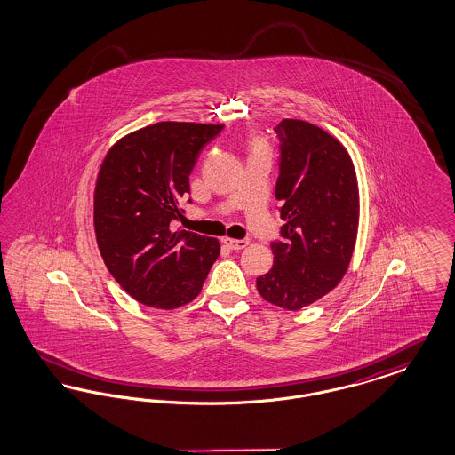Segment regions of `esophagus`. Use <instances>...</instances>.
<instances>
[{
	"label": "esophagus",
	"instance_id": "34e87169",
	"mask_svg": "<svg viewBox=\"0 0 455 455\" xmlns=\"http://www.w3.org/2000/svg\"><path fill=\"white\" fill-rule=\"evenodd\" d=\"M249 238H223V243L228 247V249H232V251H240V249H245L247 245H249Z\"/></svg>",
	"mask_w": 455,
	"mask_h": 455
}]
</instances>
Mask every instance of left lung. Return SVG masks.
Listing matches in <instances>:
<instances>
[{"instance_id":"left-lung-1","label":"left lung","mask_w":455,"mask_h":455,"mask_svg":"<svg viewBox=\"0 0 455 455\" xmlns=\"http://www.w3.org/2000/svg\"><path fill=\"white\" fill-rule=\"evenodd\" d=\"M275 196L284 225L271 242L273 267L258 278L264 300L300 310L347 273L358 230V184L345 147L324 130L283 119Z\"/></svg>"}]
</instances>
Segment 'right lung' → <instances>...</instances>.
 I'll list each match as a JSON object with an SVG mask.
<instances>
[{
    "mask_svg": "<svg viewBox=\"0 0 455 455\" xmlns=\"http://www.w3.org/2000/svg\"><path fill=\"white\" fill-rule=\"evenodd\" d=\"M221 124L156 123L119 140L102 162L93 221L108 273L138 302L171 310L199 295L217 238L173 228L199 152ZM191 203V197L188 199Z\"/></svg>",
    "mask_w": 455,
    "mask_h": 455,
    "instance_id": "obj_1",
    "label": "right lung"
}]
</instances>
